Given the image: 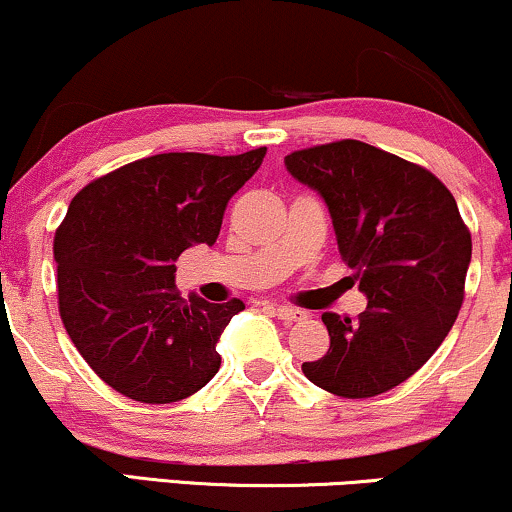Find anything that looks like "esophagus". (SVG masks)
<instances>
[{
  "label": "esophagus",
  "mask_w": 512,
  "mask_h": 512,
  "mask_svg": "<svg viewBox=\"0 0 512 512\" xmlns=\"http://www.w3.org/2000/svg\"><path fill=\"white\" fill-rule=\"evenodd\" d=\"M275 315L287 325L299 323V320L306 318L304 311H299V308H289V306H275Z\"/></svg>",
  "instance_id": "34e87169"
}]
</instances>
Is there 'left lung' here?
<instances>
[{
	"label": "left lung",
	"instance_id": "1",
	"mask_svg": "<svg viewBox=\"0 0 512 512\" xmlns=\"http://www.w3.org/2000/svg\"><path fill=\"white\" fill-rule=\"evenodd\" d=\"M285 166L325 199L339 254L368 296L358 320L323 313L330 349L301 370L344 399L399 387L463 306L472 239L456 199L427 168L358 140L292 151Z\"/></svg>",
	"mask_w": 512,
	"mask_h": 512
}]
</instances>
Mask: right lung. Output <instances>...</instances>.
<instances>
[{
    "label": "right lung",
    "mask_w": 512,
    "mask_h": 512,
    "mask_svg": "<svg viewBox=\"0 0 512 512\" xmlns=\"http://www.w3.org/2000/svg\"><path fill=\"white\" fill-rule=\"evenodd\" d=\"M266 147L237 156L156 154L92 180L54 237L59 313L102 380L140 403L192 396L220 368L216 344L239 299L208 304L175 289V261L218 239L232 194Z\"/></svg>",
    "instance_id": "right-lung-1"
}]
</instances>
